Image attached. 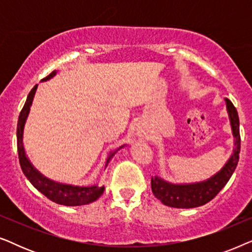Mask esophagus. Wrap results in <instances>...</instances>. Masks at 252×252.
<instances>
[{
    "mask_svg": "<svg viewBox=\"0 0 252 252\" xmlns=\"http://www.w3.org/2000/svg\"><path fill=\"white\" fill-rule=\"evenodd\" d=\"M142 135H143V134H142V133H141V132H140V133H139V136H142Z\"/></svg>",
    "mask_w": 252,
    "mask_h": 252,
    "instance_id": "34e87169",
    "label": "esophagus"
}]
</instances>
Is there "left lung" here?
Wrapping results in <instances>:
<instances>
[{"instance_id":"1","label":"left lung","mask_w":252,"mask_h":252,"mask_svg":"<svg viewBox=\"0 0 252 252\" xmlns=\"http://www.w3.org/2000/svg\"><path fill=\"white\" fill-rule=\"evenodd\" d=\"M225 103L230 129L234 137L232 155L217 173L202 181L173 184V182L164 180L158 175L151 177V189H153L154 195L163 204L178 209H191L204 205L216 197V195L225 187L232 177L240 157V120L233 103L228 98H225Z\"/></svg>"}]
</instances>
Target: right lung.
I'll return each instance as SVG.
<instances>
[{
    "label": "right lung",
    "mask_w": 252,
    "mask_h": 252,
    "mask_svg": "<svg viewBox=\"0 0 252 252\" xmlns=\"http://www.w3.org/2000/svg\"><path fill=\"white\" fill-rule=\"evenodd\" d=\"M57 74V71L51 72L47 78H44L42 81L50 80ZM37 89V85L33 87L32 91L30 92L29 96H27L25 105L20 112L18 124H17V148H18V156H19V163L20 167L25 174L31 184L39 190L41 194H43L47 198L53 201L57 204L66 205V206H79V205H86L89 203L95 202L99 196L104 191V186L99 187L98 185L93 186H74L70 184H63V182L54 181L51 179L47 178L43 175L37 168L32 164L30 160L29 156L26 155L25 147H24V129H25L26 120L29 118L31 106L33 104L34 96H35ZM125 147V144L122 147L117 148L115 150H111L108 154V157L105 159V168L108 166L110 161L113 158V156Z\"/></svg>",
    "instance_id": "obj_1"
}]
</instances>
